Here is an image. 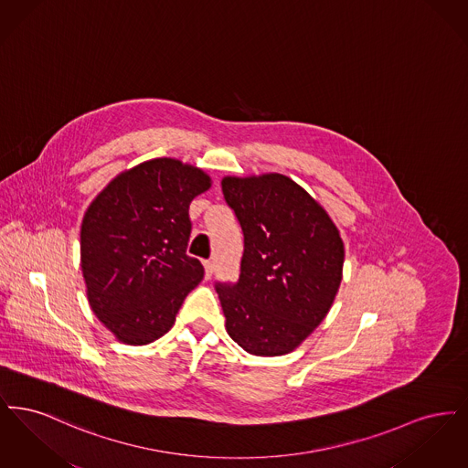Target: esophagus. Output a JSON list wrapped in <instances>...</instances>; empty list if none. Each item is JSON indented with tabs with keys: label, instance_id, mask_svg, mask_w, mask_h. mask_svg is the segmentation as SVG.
I'll return each instance as SVG.
<instances>
[{
	"label": "esophagus",
	"instance_id": "obj_1",
	"mask_svg": "<svg viewBox=\"0 0 468 468\" xmlns=\"http://www.w3.org/2000/svg\"><path fill=\"white\" fill-rule=\"evenodd\" d=\"M203 267H205V277H207V279H210V277H212V273H214V263H212V261H205V263H203Z\"/></svg>",
	"mask_w": 468,
	"mask_h": 468
}]
</instances>
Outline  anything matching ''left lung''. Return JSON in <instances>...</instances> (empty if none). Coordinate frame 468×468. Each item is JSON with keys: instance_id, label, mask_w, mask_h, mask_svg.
Segmentation results:
<instances>
[{"instance_id": "obj_1", "label": "left lung", "mask_w": 468, "mask_h": 468, "mask_svg": "<svg viewBox=\"0 0 468 468\" xmlns=\"http://www.w3.org/2000/svg\"><path fill=\"white\" fill-rule=\"evenodd\" d=\"M244 231L235 284H216L226 332L254 356L294 351L321 324L342 281L344 242L326 210L281 174L224 177Z\"/></svg>"}]
</instances>
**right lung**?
<instances>
[{
	"mask_svg": "<svg viewBox=\"0 0 468 468\" xmlns=\"http://www.w3.org/2000/svg\"><path fill=\"white\" fill-rule=\"evenodd\" d=\"M210 177L172 157L119 174L90 201L80 228V267L96 317L122 344L145 346L166 334L203 279L186 249L189 203Z\"/></svg>",
	"mask_w": 468,
	"mask_h": 468,
	"instance_id": "add662e5",
	"label": "right lung"
}]
</instances>
